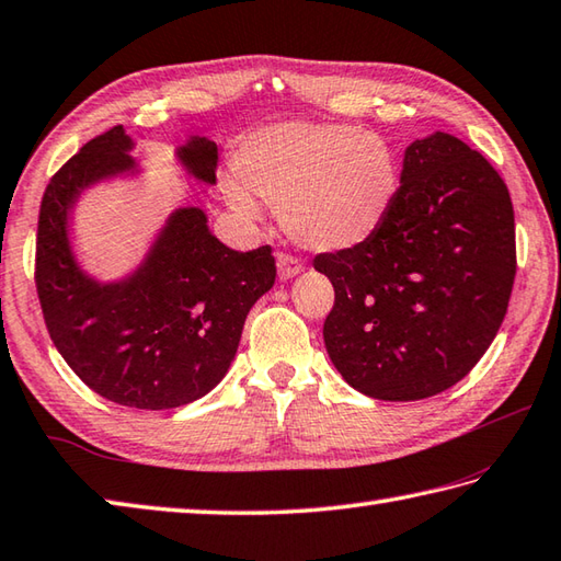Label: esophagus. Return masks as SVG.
Returning a JSON list of instances; mask_svg holds the SVG:
<instances>
[{
  "label": "esophagus",
  "instance_id": "34e87169",
  "mask_svg": "<svg viewBox=\"0 0 561 561\" xmlns=\"http://www.w3.org/2000/svg\"><path fill=\"white\" fill-rule=\"evenodd\" d=\"M277 270H279V279H291L304 270V265L294 255H287V252H279L277 255Z\"/></svg>",
  "mask_w": 561,
  "mask_h": 561
}]
</instances>
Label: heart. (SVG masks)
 Listing matches in <instances>:
<instances>
[{"instance_id":"1","label":"heart","mask_w":561,"mask_h":561,"mask_svg":"<svg viewBox=\"0 0 561 561\" xmlns=\"http://www.w3.org/2000/svg\"><path fill=\"white\" fill-rule=\"evenodd\" d=\"M238 182H226L228 206L257 218V194L279 208L296 243L316 252L357 248L377 233L399 192V164L387 140L343 124H289L255 130L236 150Z\"/></svg>"}]
</instances>
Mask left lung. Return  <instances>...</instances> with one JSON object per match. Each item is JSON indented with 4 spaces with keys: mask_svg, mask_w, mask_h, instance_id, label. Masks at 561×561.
<instances>
[{
    "mask_svg": "<svg viewBox=\"0 0 561 561\" xmlns=\"http://www.w3.org/2000/svg\"><path fill=\"white\" fill-rule=\"evenodd\" d=\"M313 267L335 289L323 340L350 387L381 401L435 397L469 375L508 311V186L479 150L437 130L405 148L377 233Z\"/></svg>",
    "mask_w": 561,
    "mask_h": 561,
    "instance_id": "8db88e82",
    "label": "left lung"
}]
</instances>
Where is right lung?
Listing matches in <instances>:
<instances>
[{
  "instance_id": "1",
  "label": "right lung",
  "mask_w": 561,
  "mask_h": 561,
  "mask_svg": "<svg viewBox=\"0 0 561 561\" xmlns=\"http://www.w3.org/2000/svg\"><path fill=\"white\" fill-rule=\"evenodd\" d=\"M124 126L92 138L53 174L41 202L36 291L50 340L99 397L142 411L192 403L226 377L248 311L272 289V248L238 252L211 236L202 208H178L130 277L99 284L77 267L68 214L87 186L136 168ZM186 172L216 182L214 140L178 152Z\"/></svg>"
}]
</instances>
